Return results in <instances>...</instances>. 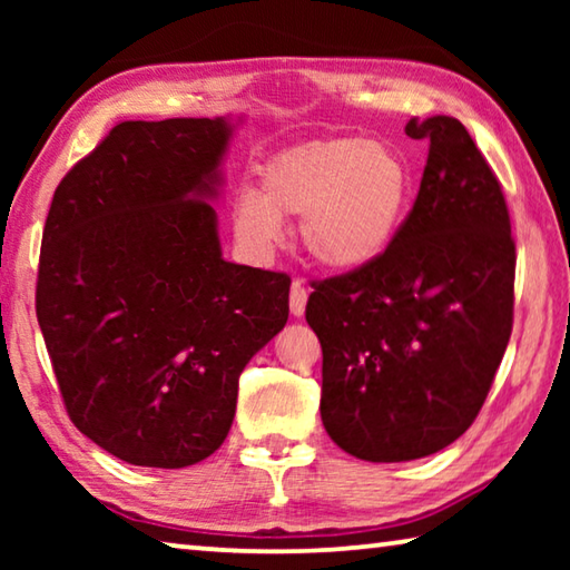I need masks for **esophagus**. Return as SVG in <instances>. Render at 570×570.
<instances>
[{"label":"esophagus","instance_id":"obj_1","mask_svg":"<svg viewBox=\"0 0 570 570\" xmlns=\"http://www.w3.org/2000/svg\"><path fill=\"white\" fill-rule=\"evenodd\" d=\"M306 296H308V288L304 282H296L292 284V294H288V308H292L294 316H302L304 308H306Z\"/></svg>","mask_w":570,"mask_h":570}]
</instances>
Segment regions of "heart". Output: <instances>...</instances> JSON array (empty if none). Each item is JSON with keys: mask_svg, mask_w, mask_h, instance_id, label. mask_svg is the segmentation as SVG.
Returning <instances> with one entry per match:
<instances>
[{"mask_svg": "<svg viewBox=\"0 0 570 570\" xmlns=\"http://www.w3.org/2000/svg\"><path fill=\"white\" fill-rule=\"evenodd\" d=\"M412 206V173L390 142L324 138L286 148L262 168V193L234 200V230L256 254L284 238V216H302V240L316 262L340 272L380 258Z\"/></svg>", "mask_w": 570, "mask_h": 570, "instance_id": "obj_1", "label": "heart"}]
</instances>
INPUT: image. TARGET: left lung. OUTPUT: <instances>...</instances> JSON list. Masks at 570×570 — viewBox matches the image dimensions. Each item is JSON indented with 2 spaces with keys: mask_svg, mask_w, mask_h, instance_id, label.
Listing matches in <instances>:
<instances>
[{
  "mask_svg": "<svg viewBox=\"0 0 570 570\" xmlns=\"http://www.w3.org/2000/svg\"><path fill=\"white\" fill-rule=\"evenodd\" d=\"M404 132L430 140L420 193L380 258L314 282L322 422L366 462L455 442L485 402L513 332L515 240L493 168L450 115Z\"/></svg>",
  "mask_w": 570,
  "mask_h": 570,
  "instance_id": "8db88e82",
  "label": "left lung"
}]
</instances>
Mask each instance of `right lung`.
<instances>
[{"instance_id": "right-lung-1", "label": "right lung", "mask_w": 570, "mask_h": 570, "mask_svg": "<svg viewBox=\"0 0 570 570\" xmlns=\"http://www.w3.org/2000/svg\"><path fill=\"white\" fill-rule=\"evenodd\" d=\"M226 118L125 120L47 214L37 322L65 410L130 465L188 468L224 445L238 377L284 330L292 278L224 262L208 198Z\"/></svg>"}]
</instances>
